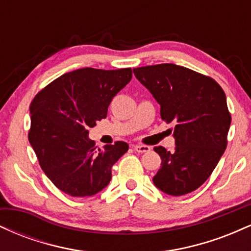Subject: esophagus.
I'll use <instances>...</instances> for the list:
<instances>
[{
  "label": "esophagus",
  "instance_id": "34e87169",
  "mask_svg": "<svg viewBox=\"0 0 251 251\" xmlns=\"http://www.w3.org/2000/svg\"><path fill=\"white\" fill-rule=\"evenodd\" d=\"M133 149L135 152H138V153H145V152H149L151 148L150 146H146V145H139V144H135L133 145Z\"/></svg>",
  "mask_w": 251,
  "mask_h": 251
}]
</instances>
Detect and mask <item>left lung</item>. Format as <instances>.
<instances>
[{
  "label": "left lung",
  "mask_w": 251,
  "mask_h": 251,
  "mask_svg": "<svg viewBox=\"0 0 251 251\" xmlns=\"http://www.w3.org/2000/svg\"><path fill=\"white\" fill-rule=\"evenodd\" d=\"M133 73L160 105L162 119L176 124L174 151L154 148L162 168L153 184L171 196L195 191L226 149L231 116L226 93L211 77L175 63L133 68Z\"/></svg>",
  "instance_id": "1"
}]
</instances>
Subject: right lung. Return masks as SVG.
Here are the masks:
<instances>
[{"label":"right lung","instance_id":"obj_1","mask_svg":"<svg viewBox=\"0 0 251 251\" xmlns=\"http://www.w3.org/2000/svg\"><path fill=\"white\" fill-rule=\"evenodd\" d=\"M131 79V68H80L51 81L31 101L28 139L43 172L66 195L101 191L109 184L113 164L127 152L125 142L97 150L88 128L106 118L113 97Z\"/></svg>","mask_w":251,"mask_h":251}]
</instances>
